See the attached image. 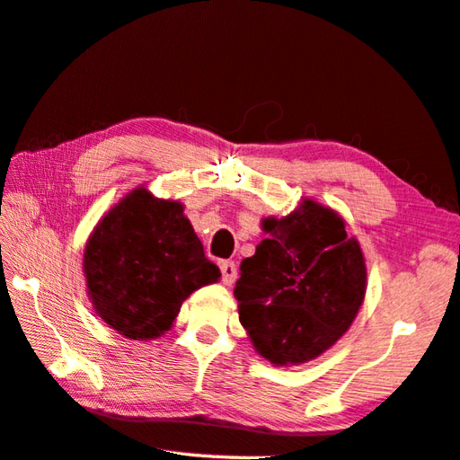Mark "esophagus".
Listing matches in <instances>:
<instances>
[{
  "instance_id": "34e87169",
  "label": "esophagus",
  "mask_w": 460,
  "mask_h": 460,
  "mask_svg": "<svg viewBox=\"0 0 460 460\" xmlns=\"http://www.w3.org/2000/svg\"><path fill=\"white\" fill-rule=\"evenodd\" d=\"M221 275H223V283L225 286H233L237 279V263L235 261H221Z\"/></svg>"
}]
</instances>
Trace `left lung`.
<instances>
[{"label": "left lung", "mask_w": 460, "mask_h": 460, "mask_svg": "<svg viewBox=\"0 0 460 460\" xmlns=\"http://www.w3.org/2000/svg\"><path fill=\"white\" fill-rule=\"evenodd\" d=\"M261 227L270 237L241 261L235 283L239 322L271 364L310 362L344 336L364 302L360 243L312 199Z\"/></svg>", "instance_id": "obj_1"}]
</instances>
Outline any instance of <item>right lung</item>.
I'll list each match as a JSON object with an SVG mask.
<instances>
[{
    "instance_id": "obj_1",
    "label": "right lung",
    "mask_w": 460,
    "mask_h": 460,
    "mask_svg": "<svg viewBox=\"0 0 460 460\" xmlns=\"http://www.w3.org/2000/svg\"><path fill=\"white\" fill-rule=\"evenodd\" d=\"M179 201L138 187L114 205L84 249L88 296L96 314L128 340L171 330L195 289L221 278Z\"/></svg>"
}]
</instances>
